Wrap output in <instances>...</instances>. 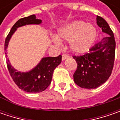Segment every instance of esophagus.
Here are the masks:
<instances>
[{
    "label": "esophagus",
    "mask_w": 120,
    "mask_h": 120,
    "mask_svg": "<svg viewBox=\"0 0 120 120\" xmlns=\"http://www.w3.org/2000/svg\"><path fill=\"white\" fill-rule=\"evenodd\" d=\"M68 58H69V56L68 55H62V61H64L65 59H67Z\"/></svg>",
    "instance_id": "1"
}]
</instances>
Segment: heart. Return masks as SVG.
<instances>
[{
  "label": "heart",
  "mask_w": 120,
  "mask_h": 120,
  "mask_svg": "<svg viewBox=\"0 0 120 120\" xmlns=\"http://www.w3.org/2000/svg\"><path fill=\"white\" fill-rule=\"evenodd\" d=\"M98 36L97 28L92 24L81 20L67 23L58 30V36H54L53 41L57 44L61 40L69 41V48L73 53L82 55L91 49Z\"/></svg>",
  "instance_id": "b5f03b06"
}]
</instances>
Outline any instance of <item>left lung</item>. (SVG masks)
Wrapping results in <instances>:
<instances>
[{
	"mask_svg": "<svg viewBox=\"0 0 120 120\" xmlns=\"http://www.w3.org/2000/svg\"><path fill=\"white\" fill-rule=\"evenodd\" d=\"M96 22L108 36L94 45L89 53L73 57L77 63L73 74L74 81L80 87L87 90L95 89L108 79L115 59L116 41L112 30L101 16H97Z\"/></svg>",
	"mask_w": 120,
	"mask_h": 120,
	"instance_id": "8db88e82",
	"label": "left lung"
}]
</instances>
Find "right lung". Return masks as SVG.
Segmentation results:
<instances>
[{"label":"right lung","instance_id":"add662e5","mask_svg":"<svg viewBox=\"0 0 120 120\" xmlns=\"http://www.w3.org/2000/svg\"><path fill=\"white\" fill-rule=\"evenodd\" d=\"M41 23L42 21L37 19L35 15L22 18L16 21L5 40V54H7V49L12 36L18 28L29 25H39ZM61 55L56 57H43L34 68L26 72L18 71L12 66L9 60L7 59V67L13 81L21 90L29 93H39L45 91L50 85L52 80L53 71L61 63Z\"/></svg>","mask_w":120,"mask_h":120}]
</instances>
